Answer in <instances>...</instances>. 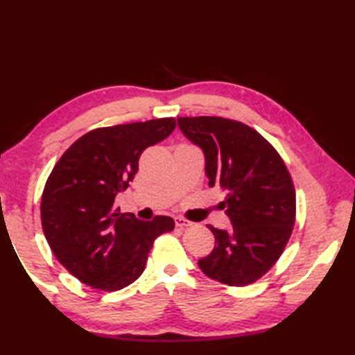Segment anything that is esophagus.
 I'll return each instance as SVG.
<instances>
[{
  "label": "esophagus",
  "instance_id": "1",
  "mask_svg": "<svg viewBox=\"0 0 355 355\" xmlns=\"http://www.w3.org/2000/svg\"><path fill=\"white\" fill-rule=\"evenodd\" d=\"M175 225L180 229H184V227H189V225H192V221H187L182 216H175Z\"/></svg>",
  "mask_w": 355,
  "mask_h": 355
}]
</instances>
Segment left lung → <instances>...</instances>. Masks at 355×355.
Here are the masks:
<instances>
[{"instance_id":"8db88e82","label":"left lung","mask_w":355,"mask_h":355,"mask_svg":"<svg viewBox=\"0 0 355 355\" xmlns=\"http://www.w3.org/2000/svg\"><path fill=\"white\" fill-rule=\"evenodd\" d=\"M184 137L205 155L210 187L225 193L221 201L232 229H215V247L198 259L214 281L248 285L266 275L291 236L296 195L286 166L259 132L223 117H178Z\"/></svg>"}]
</instances>
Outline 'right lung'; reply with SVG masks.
Listing matches in <instances>:
<instances>
[{
    "label": "right lung",
    "instance_id": "add662e5",
    "mask_svg": "<svg viewBox=\"0 0 355 355\" xmlns=\"http://www.w3.org/2000/svg\"><path fill=\"white\" fill-rule=\"evenodd\" d=\"M175 130V119L97 128L59 158L45 183L41 220L56 259L93 288L122 290L146 266L154 239L173 229L171 216L140 221L114 209L148 146Z\"/></svg>",
    "mask_w": 355,
    "mask_h": 355
}]
</instances>
